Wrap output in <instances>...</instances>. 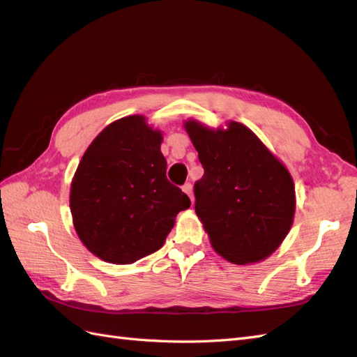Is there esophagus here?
<instances>
[{"mask_svg": "<svg viewBox=\"0 0 357 357\" xmlns=\"http://www.w3.org/2000/svg\"><path fill=\"white\" fill-rule=\"evenodd\" d=\"M183 192H185L186 195L190 198V201H193V186H192V183H186V185L183 186Z\"/></svg>", "mask_w": 357, "mask_h": 357, "instance_id": "esophagus-1", "label": "esophagus"}]
</instances>
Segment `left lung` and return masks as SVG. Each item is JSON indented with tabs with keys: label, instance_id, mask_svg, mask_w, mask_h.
<instances>
[{
	"label": "left lung",
	"instance_id": "left-lung-1",
	"mask_svg": "<svg viewBox=\"0 0 357 357\" xmlns=\"http://www.w3.org/2000/svg\"><path fill=\"white\" fill-rule=\"evenodd\" d=\"M204 176L195 183V211L213 248L236 265L261 262L289 234L295 215L290 172L240 122L211 129L185 122Z\"/></svg>",
	"mask_w": 357,
	"mask_h": 357
}]
</instances>
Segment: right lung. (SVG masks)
Here are the masks:
<instances>
[{"label":"right lung","mask_w":357,"mask_h":357,"mask_svg":"<svg viewBox=\"0 0 357 357\" xmlns=\"http://www.w3.org/2000/svg\"><path fill=\"white\" fill-rule=\"evenodd\" d=\"M162 132L144 116L114 121L86 149L71 181L74 229L91 253L134 264L164 245L190 199L167 178Z\"/></svg>","instance_id":"obj_1"}]
</instances>
